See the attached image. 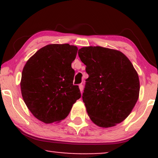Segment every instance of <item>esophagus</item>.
Wrapping results in <instances>:
<instances>
[{
  "instance_id": "obj_1",
  "label": "esophagus",
  "mask_w": 158,
  "mask_h": 158,
  "mask_svg": "<svg viewBox=\"0 0 158 158\" xmlns=\"http://www.w3.org/2000/svg\"><path fill=\"white\" fill-rule=\"evenodd\" d=\"M79 90H80V91L82 92V90H83V85H81V84L79 85Z\"/></svg>"
}]
</instances>
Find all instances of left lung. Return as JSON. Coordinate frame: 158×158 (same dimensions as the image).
<instances>
[{
  "instance_id": "1",
  "label": "left lung",
  "mask_w": 158,
  "mask_h": 158,
  "mask_svg": "<svg viewBox=\"0 0 158 158\" xmlns=\"http://www.w3.org/2000/svg\"><path fill=\"white\" fill-rule=\"evenodd\" d=\"M79 58L89 77L82 94L92 122L110 128L131 114L139 98L138 74L126 55L102 47L79 49Z\"/></svg>"
}]
</instances>
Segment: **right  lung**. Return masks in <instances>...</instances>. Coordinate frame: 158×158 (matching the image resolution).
<instances>
[{"label":"right lung","mask_w":158,"mask_h":158,"mask_svg":"<svg viewBox=\"0 0 158 158\" xmlns=\"http://www.w3.org/2000/svg\"><path fill=\"white\" fill-rule=\"evenodd\" d=\"M77 51V46L69 44L46 45L23 67V99L32 115L41 122H61L81 97L79 86L73 84L75 71L71 68Z\"/></svg>","instance_id":"right-lung-1"}]
</instances>
